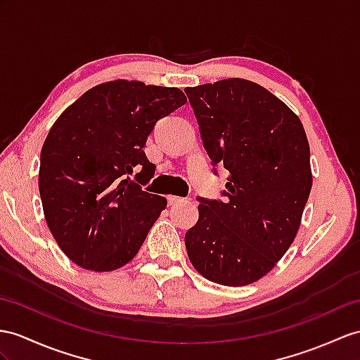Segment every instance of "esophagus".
<instances>
[{
    "label": "esophagus",
    "mask_w": 360,
    "mask_h": 360,
    "mask_svg": "<svg viewBox=\"0 0 360 360\" xmlns=\"http://www.w3.org/2000/svg\"><path fill=\"white\" fill-rule=\"evenodd\" d=\"M183 201H186V198L183 197H177V195H168V203L172 206V205H179V203H183Z\"/></svg>",
    "instance_id": "obj_1"
}]
</instances>
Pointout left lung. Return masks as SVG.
Wrapping results in <instances>:
<instances>
[{
	"mask_svg": "<svg viewBox=\"0 0 360 360\" xmlns=\"http://www.w3.org/2000/svg\"><path fill=\"white\" fill-rule=\"evenodd\" d=\"M185 91L209 157L229 171L226 201L200 198L188 257L209 281L248 285L276 266L300 229L313 183L309 140L300 117L248 79Z\"/></svg>",
	"mask_w": 360,
	"mask_h": 360,
	"instance_id": "8db88e82",
	"label": "left lung"
}]
</instances>
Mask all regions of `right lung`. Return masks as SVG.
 Wrapping results in <instances>:
<instances>
[{
    "mask_svg": "<svg viewBox=\"0 0 360 360\" xmlns=\"http://www.w3.org/2000/svg\"><path fill=\"white\" fill-rule=\"evenodd\" d=\"M186 103L175 86L103 82L85 91L50 128L41 151L39 194L58 246L79 267H124L166 207L143 185L154 175L143 146L155 122Z\"/></svg>",
    "mask_w": 360,
    "mask_h": 360,
    "instance_id": "add662e5",
    "label": "right lung"
}]
</instances>
